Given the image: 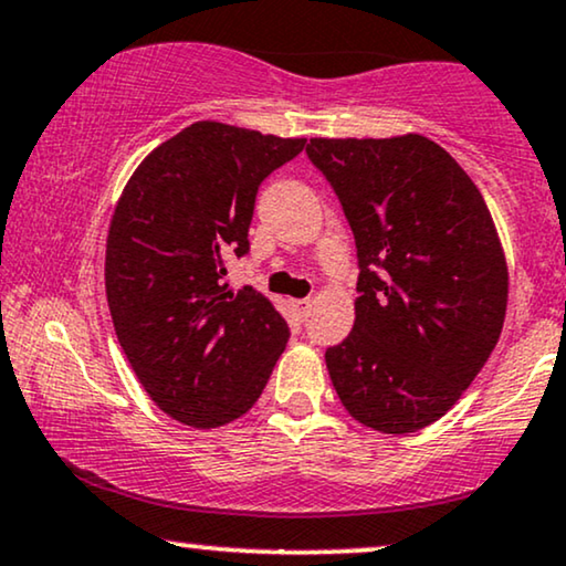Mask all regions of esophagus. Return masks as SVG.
<instances>
[{"label":"esophagus","instance_id":"obj_1","mask_svg":"<svg viewBox=\"0 0 566 566\" xmlns=\"http://www.w3.org/2000/svg\"><path fill=\"white\" fill-rule=\"evenodd\" d=\"M291 306L301 314V317H306L312 310V298H296V301H291Z\"/></svg>","mask_w":566,"mask_h":566}]
</instances>
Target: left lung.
<instances>
[{
    "label": "left lung",
    "mask_w": 566,
    "mask_h": 566,
    "mask_svg": "<svg viewBox=\"0 0 566 566\" xmlns=\"http://www.w3.org/2000/svg\"><path fill=\"white\" fill-rule=\"evenodd\" d=\"M306 156L356 239V322L325 354L337 398L381 434L429 427L502 335L510 277L486 202L423 135L314 137Z\"/></svg>",
    "instance_id": "left-lung-1"
}]
</instances>
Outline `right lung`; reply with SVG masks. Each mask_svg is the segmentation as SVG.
I'll list each match as a JSON object with an SVG mask.
<instances>
[{"label":"right lung","mask_w":566,"mask_h":566,"mask_svg":"<svg viewBox=\"0 0 566 566\" xmlns=\"http://www.w3.org/2000/svg\"><path fill=\"white\" fill-rule=\"evenodd\" d=\"M304 137L195 122L158 145L116 202L106 298L127 361L176 421L216 429L244 416L289 343L256 293L229 291L226 260L249 252L256 189Z\"/></svg>","instance_id":"right-lung-1"}]
</instances>
